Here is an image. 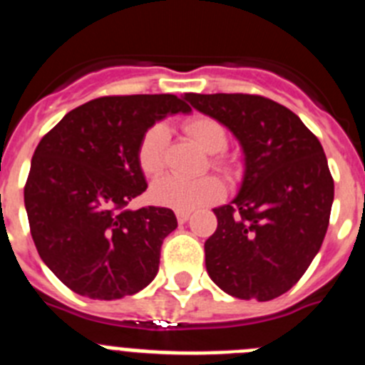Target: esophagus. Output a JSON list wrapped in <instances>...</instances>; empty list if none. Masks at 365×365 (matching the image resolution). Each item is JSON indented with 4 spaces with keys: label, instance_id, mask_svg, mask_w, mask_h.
Instances as JSON below:
<instances>
[{
    "label": "esophagus",
    "instance_id": "esophagus-1",
    "mask_svg": "<svg viewBox=\"0 0 365 365\" xmlns=\"http://www.w3.org/2000/svg\"><path fill=\"white\" fill-rule=\"evenodd\" d=\"M175 215H177V221L186 222V221H188L190 215H192V212H190V210H177Z\"/></svg>",
    "mask_w": 365,
    "mask_h": 365
}]
</instances>
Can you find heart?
<instances>
[{
  "label": "heart",
  "mask_w": 365,
  "mask_h": 365,
  "mask_svg": "<svg viewBox=\"0 0 365 365\" xmlns=\"http://www.w3.org/2000/svg\"><path fill=\"white\" fill-rule=\"evenodd\" d=\"M186 135L193 143L201 146L206 153H214L210 157V164L217 170H227V159L219 155L228 144L227 131L206 115H193L186 118L185 124ZM170 143V131L166 124L157 122L144 131L140 143L137 148L138 166L148 177H157L166 168V150ZM222 182L217 177L206 175L199 179H180V177L168 175L159 179L151 188V197L157 205L168 206L173 210H193L197 206L210 205L222 197Z\"/></svg>",
  "instance_id": "obj_1"
}]
</instances>
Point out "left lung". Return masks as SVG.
Segmentation results:
<instances>
[{
    "instance_id": "1",
    "label": "left lung",
    "mask_w": 365,
    "mask_h": 365,
    "mask_svg": "<svg viewBox=\"0 0 365 365\" xmlns=\"http://www.w3.org/2000/svg\"><path fill=\"white\" fill-rule=\"evenodd\" d=\"M195 109L225 124L245 151L232 202L214 208L206 270L234 298L269 302L299 282L324 243L334 180L316 135L285 106L259 95L186 93Z\"/></svg>"
}]
</instances>
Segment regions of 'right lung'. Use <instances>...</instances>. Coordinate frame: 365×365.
<instances>
[{
    "instance_id": "1",
    "label": "right lung",
    "mask_w": 365,
    "mask_h": 365,
    "mask_svg": "<svg viewBox=\"0 0 365 365\" xmlns=\"http://www.w3.org/2000/svg\"><path fill=\"white\" fill-rule=\"evenodd\" d=\"M179 111L190 106L175 95L102 96L67 113L34 150L24 190L32 241L76 294L124 298L159 272L175 214L128 205L148 188L137 159L144 131Z\"/></svg>"
}]
</instances>
